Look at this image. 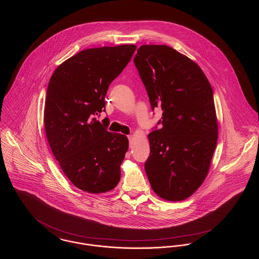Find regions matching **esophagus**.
<instances>
[{
  "label": "esophagus",
  "mask_w": 259,
  "mask_h": 259,
  "mask_svg": "<svg viewBox=\"0 0 259 259\" xmlns=\"http://www.w3.org/2000/svg\"><path fill=\"white\" fill-rule=\"evenodd\" d=\"M132 139H133V137L131 135L128 136V140H129V142L131 143V141H132Z\"/></svg>",
  "instance_id": "obj_1"
}]
</instances>
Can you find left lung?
Here are the masks:
<instances>
[{
    "label": "left lung",
    "mask_w": 259,
    "mask_h": 259,
    "mask_svg": "<svg viewBox=\"0 0 259 259\" xmlns=\"http://www.w3.org/2000/svg\"><path fill=\"white\" fill-rule=\"evenodd\" d=\"M134 63L152 111H163L148 135L149 184L165 200H185L203 184L217 147L212 88L195 62L167 46L140 47Z\"/></svg>",
    "instance_id": "1"
}]
</instances>
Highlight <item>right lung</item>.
Segmentation results:
<instances>
[{
	"label": "right lung",
	"instance_id": "obj_1",
	"mask_svg": "<svg viewBox=\"0 0 259 259\" xmlns=\"http://www.w3.org/2000/svg\"><path fill=\"white\" fill-rule=\"evenodd\" d=\"M136 49L123 45L82 50L50 78L44 116L50 148L73 185L89 193L110 191L120 180L128 139L109 132L96 116L105 111L109 87Z\"/></svg>",
	"mask_w": 259,
	"mask_h": 259
}]
</instances>
